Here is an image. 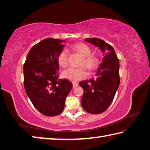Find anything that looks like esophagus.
Returning <instances> with one entry per match:
<instances>
[{
  "label": "esophagus",
  "mask_w": 150,
  "mask_h": 150,
  "mask_svg": "<svg viewBox=\"0 0 150 150\" xmlns=\"http://www.w3.org/2000/svg\"><path fill=\"white\" fill-rule=\"evenodd\" d=\"M78 83H73V88H75V87H77V86H78Z\"/></svg>",
  "instance_id": "1"
}]
</instances>
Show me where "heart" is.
Wrapping results in <instances>:
<instances>
[{"mask_svg": "<svg viewBox=\"0 0 150 150\" xmlns=\"http://www.w3.org/2000/svg\"><path fill=\"white\" fill-rule=\"evenodd\" d=\"M72 49L77 51L83 57L81 65H84L90 70L94 69L98 64V60L96 56L91 54V49L86 44L83 43L75 44L72 46ZM57 61L59 65L65 67L68 64V52L66 49H63L59 52L57 57ZM62 75L64 79L72 82H77L82 79L86 78L88 72L84 67L74 68L69 67L64 70L62 73Z\"/></svg>", "mask_w": 150, "mask_h": 150, "instance_id": "1", "label": "heart"}]
</instances>
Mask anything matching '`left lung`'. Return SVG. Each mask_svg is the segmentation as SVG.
<instances>
[{
	"label": "left lung",
	"instance_id": "8db88e82",
	"mask_svg": "<svg viewBox=\"0 0 150 150\" xmlns=\"http://www.w3.org/2000/svg\"><path fill=\"white\" fill-rule=\"evenodd\" d=\"M85 41L99 47L103 58L96 77L79 83L84 90L81 102L86 112L100 114L110 106L119 87V60L112 47L105 41L99 38H88Z\"/></svg>",
	"mask_w": 150,
	"mask_h": 150
}]
</instances>
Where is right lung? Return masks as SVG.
I'll list each match as a JSON object with an SVG mask.
<instances>
[{
	"label": "right lung",
	"instance_id": "right-lung-1",
	"mask_svg": "<svg viewBox=\"0 0 150 150\" xmlns=\"http://www.w3.org/2000/svg\"><path fill=\"white\" fill-rule=\"evenodd\" d=\"M66 40L52 38L41 41L28 52L23 66L25 92L35 108L47 116L62 112L72 89L67 79H59L57 57Z\"/></svg>",
	"mask_w": 150,
	"mask_h": 150
}]
</instances>
